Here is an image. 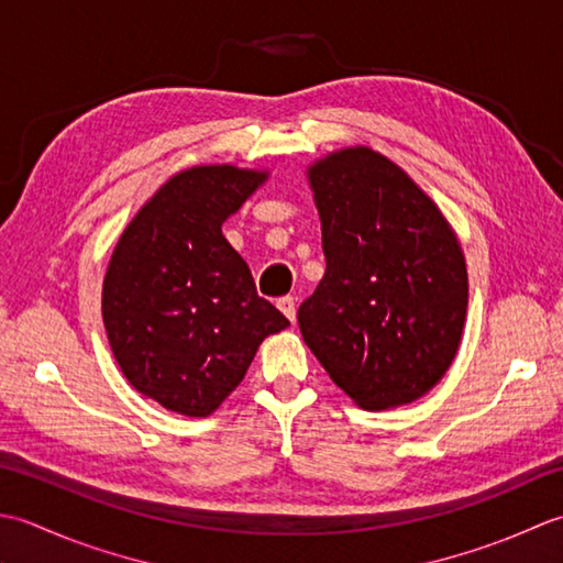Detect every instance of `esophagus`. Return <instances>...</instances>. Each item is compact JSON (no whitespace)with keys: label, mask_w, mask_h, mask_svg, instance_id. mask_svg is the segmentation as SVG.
Returning <instances> with one entry per match:
<instances>
[{"label":"esophagus","mask_w":563,"mask_h":563,"mask_svg":"<svg viewBox=\"0 0 563 563\" xmlns=\"http://www.w3.org/2000/svg\"><path fill=\"white\" fill-rule=\"evenodd\" d=\"M277 306H279V311L294 323V320H296V298L294 296H282Z\"/></svg>","instance_id":"esophagus-1"}]
</instances>
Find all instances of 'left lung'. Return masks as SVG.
Segmentation results:
<instances>
[{
    "mask_svg": "<svg viewBox=\"0 0 563 563\" xmlns=\"http://www.w3.org/2000/svg\"><path fill=\"white\" fill-rule=\"evenodd\" d=\"M325 274L298 306L306 345L369 410L428 394L450 369L466 318V265L416 181L369 147L308 169Z\"/></svg>",
    "mask_w": 563,
    "mask_h": 563,
    "instance_id": "8db88e82",
    "label": "left lung"
}]
</instances>
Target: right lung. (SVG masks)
Listing matches in <instances>:
<instances>
[{
  "mask_svg": "<svg viewBox=\"0 0 563 563\" xmlns=\"http://www.w3.org/2000/svg\"><path fill=\"white\" fill-rule=\"evenodd\" d=\"M265 179L233 165L179 172L113 250L101 296L109 345L133 388L167 410L211 416L260 342L289 325L221 233Z\"/></svg>",
  "mask_w": 563,
  "mask_h": 563,
  "instance_id": "add662e5",
  "label": "right lung"
}]
</instances>
